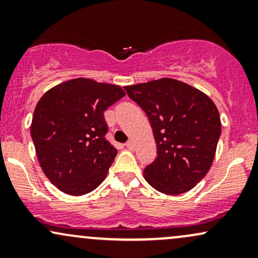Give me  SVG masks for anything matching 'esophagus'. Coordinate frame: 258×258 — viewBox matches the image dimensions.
<instances>
[{"label":"esophagus","mask_w":258,"mask_h":258,"mask_svg":"<svg viewBox=\"0 0 258 258\" xmlns=\"http://www.w3.org/2000/svg\"><path fill=\"white\" fill-rule=\"evenodd\" d=\"M126 148H127V149H130V150L135 149V144H133V142H132V141L127 142V143H126Z\"/></svg>","instance_id":"obj_1"}]
</instances>
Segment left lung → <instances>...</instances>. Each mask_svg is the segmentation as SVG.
Here are the masks:
<instances>
[{"label":"left lung","mask_w":258,"mask_h":258,"mask_svg":"<svg viewBox=\"0 0 258 258\" xmlns=\"http://www.w3.org/2000/svg\"><path fill=\"white\" fill-rule=\"evenodd\" d=\"M128 97L146 111L158 156L144 178L160 193L178 195L193 189L211 168L221 117L207 94L171 78L125 86Z\"/></svg>","instance_id":"left-lung-1"}]
</instances>
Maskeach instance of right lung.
<instances>
[{"instance_id":"add662e5","label":"right lung","mask_w":258,"mask_h":258,"mask_svg":"<svg viewBox=\"0 0 258 258\" xmlns=\"http://www.w3.org/2000/svg\"><path fill=\"white\" fill-rule=\"evenodd\" d=\"M123 96L120 86L79 78L38 100L31 138L43 173L59 190L84 195L105 179L117 150L104 137V111Z\"/></svg>"}]
</instances>
